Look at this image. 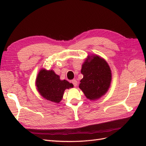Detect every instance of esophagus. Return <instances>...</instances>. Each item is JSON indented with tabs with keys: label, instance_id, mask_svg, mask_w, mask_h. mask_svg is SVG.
Instances as JSON below:
<instances>
[{
	"label": "esophagus",
	"instance_id": "1",
	"mask_svg": "<svg viewBox=\"0 0 146 146\" xmlns=\"http://www.w3.org/2000/svg\"><path fill=\"white\" fill-rule=\"evenodd\" d=\"M71 82H72V83L73 84L74 86H77V81L76 80H72L71 81Z\"/></svg>",
	"mask_w": 146,
	"mask_h": 146
}]
</instances>
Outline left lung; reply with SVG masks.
<instances>
[{
	"instance_id": "obj_1",
	"label": "left lung",
	"mask_w": 146,
	"mask_h": 146,
	"mask_svg": "<svg viewBox=\"0 0 146 146\" xmlns=\"http://www.w3.org/2000/svg\"><path fill=\"white\" fill-rule=\"evenodd\" d=\"M83 77L79 88L86 98L96 100L104 96L111 82V70L108 63L97 55H88L82 66Z\"/></svg>"
}]
</instances>
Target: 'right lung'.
Returning a JSON list of instances; mask_svg holds the SVG:
<instances>
[{
	"mask_svg": "<svg viewBox=\"0 0 146 146\" xmlns=\"http://www.w3.org/2000/svg\"><path fill=\"white\" fill-rule=\"evenodd\" d=\"M36 90L44 99L58 104L62 100L65 90L74 87L72 83L61 80L53 70L42 68L35 82Z\"/></svg>",
	"mask_w": 146,
	"mask_h": 146,
	"instance_id": "add662e5",
	"label": "right lung"
}]
</instances>
